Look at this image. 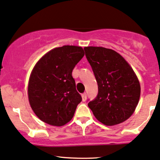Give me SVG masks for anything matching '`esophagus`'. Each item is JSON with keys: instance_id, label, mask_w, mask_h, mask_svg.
<instances>
[{"instance_id": "esophagus-1", "label": "esophagus", "mask_w": 160, "mask_h": 160, "mask_svg": "<svg viewBox=\"0 0 160 160\" xmlns=\"http://www.w3.org/2000/svg\"><path fill=\"white\" fill-rule=\"evenodd\" d=\"M82 101L83 102H85L86 99H87V94L85 92H84V93L82 94Z\"/></svg>"}]
</instances>
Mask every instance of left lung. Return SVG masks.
Here are the masks:
<instances>
[{"instance_id":"obj_1","label":"left lung","mask_w":160,"mask_h":160,"mask_svg":"<svg viewBox=\"0 0 160 160\" xmlns=\"http://www.w3.org/2000/svg\"><path fill=\"white\" fill-rule=\"evenodd\" d=\"M85 56L98 84V96L88 103L96 119L105 125L126 121L134 113L141 88L131 65L119 53L102 47H85Z\"/></svg>"}]
</instances>
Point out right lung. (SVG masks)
I'll return each instance as SVG.
<instances>
[{"label":"right lung","mask_w":160,"mask_h":160,"mask_svg":"<svg viewBox=\"0 0 160 160\" xmlns=\"http://www.w3.org/2000/svg\"><path fill=\"white\" fill-rule=\"evenodd\" d=\"M84 56L82 47L65 45L47 52L35 64L29 78L28 98L42 122L60 127L72 119L82 96L72 72Z\"/></svg>","instance_id":"add662e5"}]
</instances>
